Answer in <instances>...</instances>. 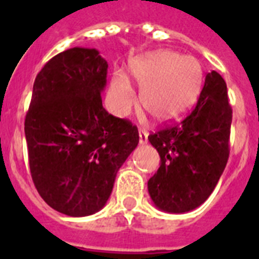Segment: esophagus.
Masks as SVG:
<instances>
[{"label":"esophagus","instance_id":"1","mask_svg":"<svg viewBox=\"0 0 259 259\" xmlns=\"http://www.w3.org/2000/svg\"><path fill=\"white\" fill-rule=\"evenodd\" d=\"M139 137H140V144L148 143V132L145 130H140L139 131Z\"/></svg>","mask_w":259,"mask_h":259}]
</instances>
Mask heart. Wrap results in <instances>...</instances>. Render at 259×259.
Returning <instances> with one entry per match:
<instances>
[{
	"label": "heart",
	"instance_id": "obj_1",
	"mask_svg": "<svg viewBox=\"0 0 259 259\" xmlns=\"http://www.w3.org/2000/svg\"><path fill=\"white\" fill-rule=\"evenodd\" d=\"M140 87V104L157 122L179 118L196 102L202 85V68L193 57L161 50L135 61L130 67ZM110 105L118 115L135 104V92L127 77L115 72L109 91Z\"/></svg>",
	"mask_w": 259,
	"mask_h": 259
}]
</instances>
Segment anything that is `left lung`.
<instances>
[{
  "label": "left lung",
  "instance_id": "8db88e82",
  "mask_svg": "<svg viewBox=\"0 0 259 259\" xmlns=\"http://www.w3.org/2000/svg\"><path fill=\"white\" fill-rule=\"evenodd\" d=\"M231 123L227 85L211 71L191 113L148 136L161 157V166L148 182L158 209L187 212L209 198L227 164Z\"/></svg>",
  "mask_w": 259,
  "mask_h": 259
}]
</instances>
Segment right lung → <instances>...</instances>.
<instances>
[{"label":"right lung","instance_id":"add662e5","mask_svg":"<svg viewBox=\"0 0 259 259\" xmlns=\"http://www.w3.org/2000/svg\"><path fill=\"white\" fill-rule=\"evenodd\" d=\"M107 67L98 50L72 48L48 61L33 83L24 122L32 180L50 207L70 217L105 206L139 144L136 125L102 106Z\"/></svg>","mask_w":259,"mask_h":259}]
</instances>
